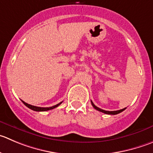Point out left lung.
Returning a JSON list of instances; mask_svg holds the SVG:
<instances>
[{
  "mask_svg": "<svg viewBox=\"0 0 153 153\" xmlns=\"http://www.w3.org/2000/svg\"><path fill=\"white\" fill-rule=\"evenodd\" d=\"M91 105L93 106V107H94V108L95 109V110H98V111H100V112H102V113H105V114L116 115V114H118V113H121V112L124 111V110L126 109V108H124V109H122V110H116V111H107V110H102V109L99 108V107H96V106L94 105V104H93V102L91 101Z\"/></svg>",
  "mask_w": 153,
  "mask_h": 153,
  "instance_id": "left-lung-1",
  "label": "left lung"
}]
</instances>
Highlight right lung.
<instances>
[{
	"mask_svg": "<svg viewBox=\"0 0 153 153\" xmlns=\"http://www.w3.org/2000/svg\"><path fill=\"white\" fill-rule=\"evenodd\" d=\"M22 101V103L25 104V105L26 106V107H28V108H30V110H34V111H37V112L47 111V110H52V109H54V108H56V107H59V106L60 105V104L62 103V102H60V103H59V104H56V105H55V106H52V107H36V106L30 105V104H27V103H25V101Z\"/></svg>",
	"mask_w": 153,
	"mask_h": 153,
	"instance_id": "obj_1",
	"label": "right lung"
}]
</instances>
